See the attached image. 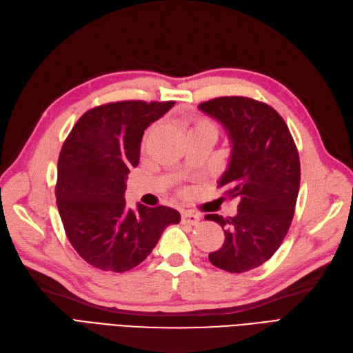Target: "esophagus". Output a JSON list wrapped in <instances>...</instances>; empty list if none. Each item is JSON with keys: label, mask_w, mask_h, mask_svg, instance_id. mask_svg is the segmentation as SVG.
Listing matches in <instances>:
<instances>
[{"label": "esophagus", "mask_w": 353, "mask_h": 353, "mask_svg": "<svg viewBox=\"0 0 353 353\" xmlns=\"http://www.w3.org/2000/svg\"><path fill=\"white\" fill-rule=\"evenodd\" d=\"M199 221H201V216L199 214L193 213V212H181V222L183 223H188V225H197Z\"/></svg>", "instance_id": "1"}]
</instances>
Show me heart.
<instances>
[{"mask_svg": "<svg viewBox=\"0 0 353 353\" xmlns=\"http://www.w3.org/2000/svg\"><path fill=\"white\" fill-rule=\"evenodd\" d=\"M185 125L188 128V135L194 132H208L216 137V125L210 119L202 117H189L185 119Z\"/></svg>", "mask_w": 353, "mask_h": 353, "instance_id": "obj_1", "label": "heart"}]
</instances>
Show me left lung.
I'll use <instances>...</instances> for the list:
<instances>
[{
    "mask_svg": "<svg viewBox=\"0 0 353 353\" xmlns=\"http://www.w3.org/2000/svg\"><path fill=\"white\" fill-rule=\"evenodd\" d=\"M216 119L232 145L219 188L238 197V213L206 214L225 232L222 247L209 261L223 271L247 272L264 264L280 248L294 216L300 188V159L281 115L264 102L221 97L199 105Z\"/></svg>",
    "mask_w": 353,
    "mask_h": 353,
    "instance_id": "obj_1",
    "label": "left lung"
}]
</instances>
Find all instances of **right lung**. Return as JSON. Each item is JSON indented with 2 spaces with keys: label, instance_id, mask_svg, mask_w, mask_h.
<instances>
[{
  "label": "right lung",
  "instance_id": "add662e5",
  "mask_svg": "<svg viewBox=\"0 0 353 353\" xmlns=\"http://www.w3.org/2000/svg\"><path fill=\"white\" fill-rule=\"evenodd\" d=\"M174 105L122 101L85 112L57 163L56 201L66 235L88 264L125 272L143 263L180 213L167 206L127 208L131 167L140 161L144 131Z\"/></svg>",
  "mask_w": 353,
  "mask_h": 353
}]
</instances>
